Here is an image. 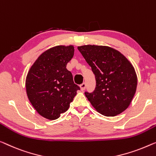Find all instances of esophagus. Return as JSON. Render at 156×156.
<instances>
[{"label":"esophagus","instance_id":"34e87169","mask_svg":"<svg viewBox=\"0 0 156 156\" xmlns=\"http://www.w3.org/2000/svg\"><path fill=\"white\" fill-rule=\"evenodd\" d=\"M80 89H81V90H82V91H83V90H85V87H86V83H82V84H81V85H80Z\"/></svg>","mask_w":156,"mask_h":156}]
</instances>
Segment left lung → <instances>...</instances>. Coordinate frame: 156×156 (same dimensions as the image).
I'll return each instance as SVG.
<instances>
[{"label": "left lung", "mask_w": 156, "mask_h": 156, "mask_svg": "<svg viewBox=\"0 0 156 156\" xmlns=\"http://www.w3.org/2000/svg\"><path fill=\"white\" fill-rule=\"evenodd\" d=\"M78 50L91 66L96 87L85 92L96 110L106 116H115L128 107L136 92L137 77L124 55L108 46L83 45Z\"/></svg>", "instance_id": "8db88e82"}]
</instances>
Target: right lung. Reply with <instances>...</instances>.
Instances as JSON below:
<instances>
[{
	"label": "right lung",
	"mask_w": 156,
	"mask_h": 156,
	"mask_svg": "<svg viewBox=\"0 0 156 156\" xmlns=\"http://www.w3.org/2000/svg\"><path fill=\"white\" fill-rule=\"evenodd\" d=\"M74 55L73 45H58L46 50L32 65L26 78L27 94L37 112L56 120L68 110L80 87L66 65Z\"/></svg>",
	"instance_id": "1"
}]
</instances>
